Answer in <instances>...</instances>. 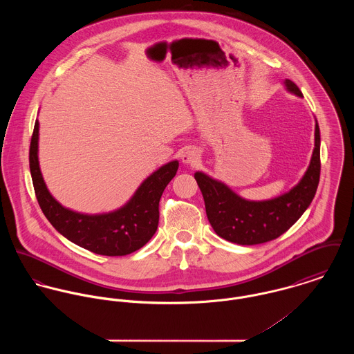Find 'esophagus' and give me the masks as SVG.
I'll return each mask as SVG.
<instances>
[{"label":"esophagus","mask_w":354,"mask_h":354,"mask_svg":"<svg viewBox=\"0 0 354 354\" xmlns=\"http://www.w3.org/2000/svg\"><path fill=\"white\" fill-rule=\"evenodd\" d=\"M201 159V150L198 149H188L187 151L183 152L181 160L184 165H195Z\"/></svg>","instance_id":"esophagus-1"}]
</instances>
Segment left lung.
<instances>
[{
	"label": "left lung",
	"mask_w": 354,
	"mask_h": 354,
	"mask_svg": "<svg viewBox=\"0 0 354 354\" xmlns=\"http://www.w3.org/2000/svg\"><path fill=\"white\" fill-rule=\"evenodd\" d=\"M285 88L303 98L300 88L289 79ZM320 177V131L315 125V149L303 178L288 192L268 201H247L225 183L203 171L195 173L202 191L207 218L214 232L234 244L256 245L271 241L289 230L315 198Z\"/></svg>",
	"instance_id": "obj_1"
}]
</instances>
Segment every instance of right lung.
I'll return each instance as SVG.
<instances>
[{"label":"right lung","mask_w":354,"mask_h":354,"mask_svg":"<svg viewBox=\"0 0 354 354\" xmlns=\"http://www.w3.org/2000/svg\"><path fill=\"white\" fill-rule=\"evenodd\" d=\"M39 121L30 146V171L38 203L53 227L71 243L104 256H125L146 245L158 229L159 201L178 169L171 160L150 174L122 207L103 214H83L57 202L44 180L39 159Z\"/></svg>","instance_id":"add662e5"}]
</instances>
